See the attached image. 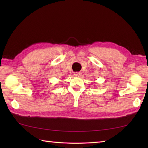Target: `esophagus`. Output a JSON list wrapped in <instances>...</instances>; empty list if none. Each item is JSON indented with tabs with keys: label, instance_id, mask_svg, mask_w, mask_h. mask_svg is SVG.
<instances>
[{
	"label": "esophagus",
	"instance_id": "obj_1",
	"mask_svg": "<svg viewBox=\"0 0 148 148\" xmlns=\"http://www.w3.org/2000/svg\"><path fill=\"white\" fill-rule=\"evenodd\" d=\"M81 75V72H76L74 73V76H77V77H79Z\"/></svg>",
	"mask_w": 148,
	"mask_h": 148
}]
</instances>
